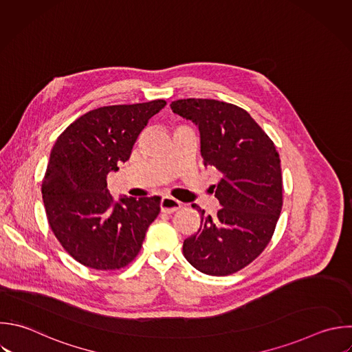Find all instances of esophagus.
<instances>
[{
	"label": "esophagus",
	"instance_id": "1",
	"mask_svg": "<svg viewBox=\"0 0 352 352\" xmlns=\"http://www.w3.org/2000/svg\"><path fill=\"white\" fill-rule=\"evenodd\" d=\"M160 206L164 213H173V212L179 210L183 206V204L172 197H162Z\"/></svg>",
	"mask_w": 352,
	"mask_h": 352
}]
</instances>
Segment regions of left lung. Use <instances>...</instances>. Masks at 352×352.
Listing matches in <instances>:
<instances>
[{"mask_svg":"<svg viewBox=\"0 0 352 352\" xmlns=\"http://www.w3.org/2000/svg\"><path fill=\"white\" fill-rule=\"evenodd\" d=\"M175 114L199 129L205 166L223 175L214 197V216L201 213V226L184 239L183 254L198 271L223 276L252 263L268 245L282 209L279 154L258 124L243 109L213 99L172 102Z\"/></svg>","mask_w":352,"mask_h":352,"instance_id":"left-lung-1","label":"left lung"}]
</instances>
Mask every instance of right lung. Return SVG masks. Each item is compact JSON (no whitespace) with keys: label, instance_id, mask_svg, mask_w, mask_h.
<instances>
[{"label":"right lung","instance_id":"1","mask_svg":"<svg viewBox=\"0 0 352 352\" xmlns=\"http://www.w3.org/2000/svg\"><path fill=\"white\" fill-rule=\"evenodd\" d=\"M165 106V100H153L99 107L58 138L43 180V199L55 236L82 265L120 270L140 252L161 199L114 201L107 175L129 160L140 132Z\"/></svg>","mask_w":352,"mask_h":352}]
</instances>
